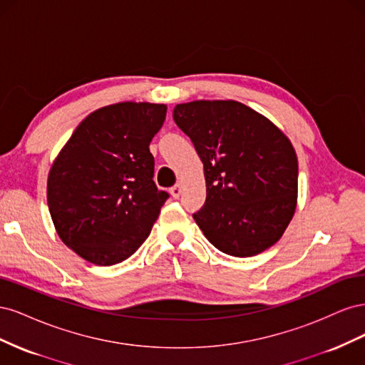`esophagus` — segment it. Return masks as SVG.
Instances as JSON below:
<instances>
[{
    "mask_svg": "<svg viewBox=\"0 0 365 365\" xmlns=\"http://www.w3.org/2000/svg\"><path fill=\"white\" fill-rule=\"evenodd\" d=\"M181 193H182V184H176L170 189V195H172V197H175V200H178Z\"/></svg>",
    "mask_w": 365,
    "mask_h": 365,
    "instance_id": "34e87169",
    "label": "esophagus"
}]
</instances>
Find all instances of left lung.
I'll use <instances>...</instances> for the list:
<instances>
[{
  "label": "left lung",
  "mask_w": 365,
  "mask_h": 365,
  "mask_svg": "<svg viewBox=\"0 0 365 365\" xmlns=\"http://www.w3.org/2000/svg\"><path fill=\"white\" fill-rule=\"evenodd\" d=\"M204 164L207 200L193 215L219 251L251 257L288 228L297 207L298 161L271 120L236 101H193L173 109Z\"/></svg>",
  "instance_id": "8db88e82"
}]
</instances>
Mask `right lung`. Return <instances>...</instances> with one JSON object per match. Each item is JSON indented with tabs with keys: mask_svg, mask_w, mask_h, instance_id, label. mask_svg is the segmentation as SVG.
<instances>
[{
	"mask_svg": "<svg viewBox=\"0 0 365 365\" xmlns=\"http://www.w3.org/2000/svg\"><path fill=\"white\" fill-rule=\"evenodd\" d=\"M168 106L120 102L82 120L54 158L47 202L56 233L86 262L109 267L145 242L168 193L153 182L149 145Z\"/></svg>",
	"mask_w": 365,
	"mask_h": 365,
	"instance_id": "obj_1",
	"label": "right lung"
}]
</instances>
